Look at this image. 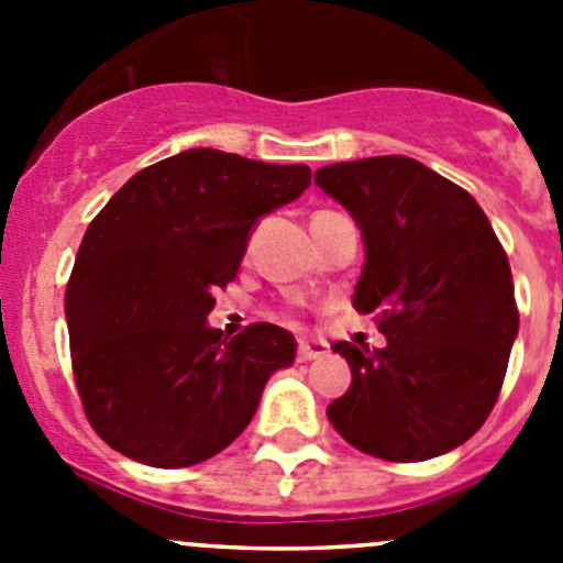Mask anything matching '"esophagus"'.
<instances>
[{
	"label": "esophagus",
	"mask_w": 563,
	"mask_h": 563,
	"mask_svg": "<svg viewBox=\"0 0 563 563\" xmlns=\"http://www.w3.org/2000/svg\"><path fill=\"white\" fill-rule=\"evenodd\" d=\"M327 352H330V343L321 341V338L298 341V361H316V357H324Z\"/></svg>",
	"instance_id": "obj_1"
}]
</instances>
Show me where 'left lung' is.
<instances>
[{
    "mask_svg": "<svg viewBox=\"0 0 563 563\" xmlns=\"http://www.w3.org/2000/svg\"><path fill=\"white\" fill-rule=\"evenodd\" d=\"M316 186L361 228L352 307L375 312L383 350L338 341L352 383L327 417L363 454L422 462L476 434L499 397L519 335L514 276L479 202L389 154L318 168Z\"/></svg>",
    "mask_w": 563,
    "mask_h": 563,
    "instance_id": "8db88e82",
    "label": "left lung"
}]
</instances>
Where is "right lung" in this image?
I'll return each instance as SVG.
<instances>
[{"label": "right lung", "instance_id": "1", "mask_svg": "<svg viewBox=\"0 0 563 563\" xmlns=\"http://www.w3.org/2000/svg\"><path fill=\"white\" fill-rule=\"evenodd\" d=\"M307 166L188 148L143 168L89 222L64 296L78 395L92 429L129 460L188 467L253 420L296 338L208 324L253 225L298 200Z\"/></svg>", "mask_w": 563, "mask_h": 563}]
</instances>
